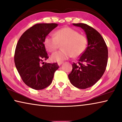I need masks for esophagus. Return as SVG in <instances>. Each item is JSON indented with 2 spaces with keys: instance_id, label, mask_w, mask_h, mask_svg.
Returning a JSON list of instances; mask_svg holds the SVG:
<instances>
[{
  "instance_id": "34e87169",
  "label": "esophagus",
  "mask_w": 122,
  "mask_h": 122,
  "mask_svg": "<svg viewBox=\"0 0 122 122\" xmlns=\"http://www.w3.org/2000/svg\"><path fill=\"white\" fill-rule=\"evenodd\" d=\"M63 63V62L62 61H60V62H59L57 63V64L59 65V66H60V65H61V64H62Z\"/></svg>"
}]
</instances>
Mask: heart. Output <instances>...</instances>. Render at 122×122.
Here are the masks:
<instances>
[{
	"mask_svg": "<svg viewBox=\"0 0 122 122\" xmlns=\"http://www.w3.org/2000/svg\"><path fill=\"white\" fill-rule=\"evenodd\" d=\"M62 44L63 50L57 51L51 56L55 62L65 60L73 56L77 57L85 52L87 47V39L78 31L70 27H65L56 30L54 36L47 35L45 37L44 44L50 52H54Z\"/></svg>",
	"mask_w": 122,
	"mask_h": 122,
	"instance_id": "heart-1",
	"label": "heart"
}]
</instances>
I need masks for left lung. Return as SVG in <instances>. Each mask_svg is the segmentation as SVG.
Wrapping results in <instances>:
<instances>
[{
    "mask_svg": "<svg viewBox=\"0 0 122 122\" xmlns=\"http://www.w3.org/2000/svg\"><path fill=\"white\" fill-rule=\"evenodd\" d=\"M86 34L88 46L77 63H72L68 78L72 85L86 89L93 86L105 72L108 62V48L103 38L95 29L83 23L73 24Z\"/></svg>",
    "mask_w": 122,
    "mask_h": 122,
    "instance_id": "left-lung-1",
    "label": "left lung"
}]
</instances>
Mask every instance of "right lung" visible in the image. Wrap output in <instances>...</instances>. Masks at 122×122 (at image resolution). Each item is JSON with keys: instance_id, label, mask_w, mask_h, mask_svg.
<instances>
[{"instance_id": "add662e5", "label": "right lung", "mask_w": 122, "mask_h": 122, "mask_svg": "<svg viewBox=\"0 0 122 122\" xmlns=\"http://www.w3.org/2000/svg\"><path fill=\"white\" fill-rule=\"evenodd\" d=\"M57 25L55 23L36 24L24 32L17 43L15 66L23 82L34 90L49 86L59 67L56 62L40 66L41 62L49 58L44 44L45 37Z\"/></svg>"}]
</instances>
